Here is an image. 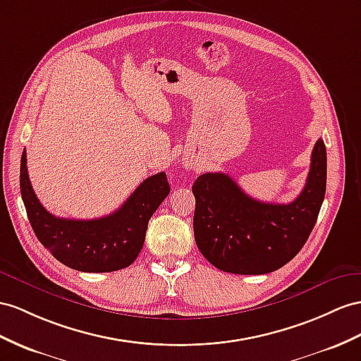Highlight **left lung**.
Wrapping results in <instances>:
<instances>
[{
    "mask_svg": "<svg viewBox=\"0 0 361 361\" xmlns=\"http://www.w3.org/2000/svg\"><path fill=\"white\" fill-rule=\"evenodd\" d=\"M193 233L201 255L218 270L265 274L300 252L316 224L326 192V147L314 145L299 197L288 204L257 201L227 173H202L193 183Z\"/></svg>",
    "mask_w": 361,
    "mask_h": 361,
    "instance_id": "left-lung-1",
    "label": "left lung"
}]
</instances>
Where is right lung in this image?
<instances>
[{"label":"right lung","instance_id":"add662e5","mask_svg":"<svg viewBox=\"0 0 361 361\" xmlns=\"http://www.w3.org/2000/svg\"><path fill=\"white\" fill-rule=\"evenodd\" d=\"M20 188L27 216L39 243L63 265L85 273H108L129 267L140 253L147 223L169 195L166 173L146 178L113 214L97 219H67L51 215L36 198L21 157Z\"/></svg>","mask_w":361,"mask_h":361}]
</instances>
